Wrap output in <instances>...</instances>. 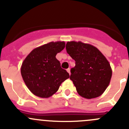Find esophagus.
<instances>
[{"label":"esophagus","mask_w":129,"mask_h":129,"mask_svg":"<svg viewBox=\"0 0 129 129\" xmlns=\"http://www.w3.org/2000/svg\"><path fill=\"white\" fill-rule=\"evenodd\" d=\"M67 71L69 72V75H71V69H70V68L67 69Z\"/></svg>","instance_id":"1"}]
</instances>
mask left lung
Listing matches in <instances>:
<instances>
[{
	"instance_id": "8db88e82",
	"label": "left lung",
	"mask_w": 129,
	"mask_h": 129,
	"mask_svg": "<svg viewBox=\"0 0 129 129\" xmlns=\"http://www.w3.org/2000/svg\"><path fill=\"white\" fill-rule=\"evenodd\" d=\"M66 50L75 61L70 79L78 93L85 99L101 95L109 85L112 74L104 55L95 47L81 42H68Z\"/></svg>"
}]
</instances>
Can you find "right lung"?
I'll return each instance as SVG.
<instances>
[{
    "label": "right lung",
    "mask_w": 129,
    "mask_h": 129,
    "mask_svg": "<svg viewBox=\"0 0 129 129\" xmlns=\"http://www.w3.org/2000/svg\"><path fill=\"white\" fill-rule=\"evenodd\" d=\"M64 42H51L34 49L22 64L21 75L28 89L35 95L48 98L69 78L57 59V53L65 47Z\"/></svg>",
    "instance_id": "1"
}]
</instances>
